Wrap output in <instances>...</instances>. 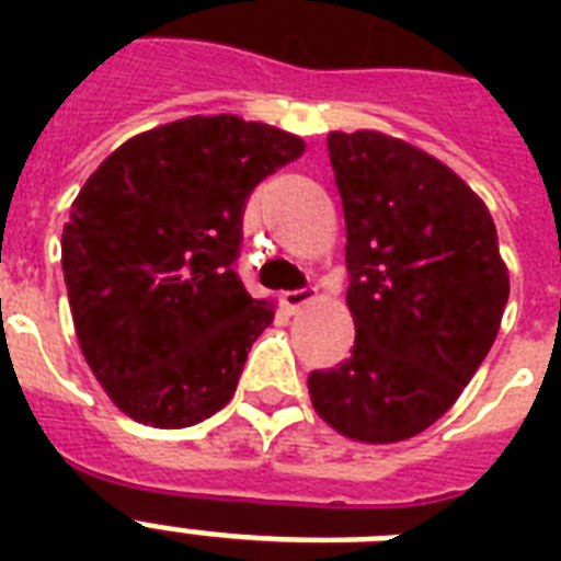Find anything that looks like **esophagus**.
I'll return each mask as SVG.
<instances>
[{
  "instance_id": "esophagus-1",
  "label": "esophagus",
  "mask_w": 561,
  "mask_h": 561,
  "mask_svg": "<svg viewBox=\"0 0 561 561\" xmlns=\"http://www.w3.org/2000/svg\"><path fill=\"white\" fill-rule=\"evenodd\" d=\"M314 294H317L314 288L285 290V294H282V306L288 308L290 314H294V311H299V308H302V306H308V302H311V299H314Z\"/></svg>"
}]
</instances>
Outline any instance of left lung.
I'll return each mask as SVG.
<instances>
[{
  "mask_svg": "<svg viewBox=\"0 0 561 561\" xmlns=\"http://www.w3.org/2000/svg\"><path fill=\"white\" fill-rule=\"evenodd\" d=\"M346 218L352 355L308 375L323 422L355 443L431 427L478 373L501 329L510 271L486 203L404 139L329 134Z\"/></svg>",
  "mask_w": 561,
  "mask_h": 561,
  "instance_id": "obj_1",
  "label": "left lung"
}]
</instances>
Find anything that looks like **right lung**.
Wrapping results in <instances>:
<instances>
[{
  "label": "right lung",
  "instance_id": "obj_1",
  "mask_svg": "<svg viewBox=\"0 0 561 561\" xmlns=\"http://www.w3.org/2000/svg\"><path fill=\"white\" fill-rule=\"evenodd\" d=\"M306 151L238 116H188L127 139L75 197L60 241L75 334L113 404L151 427L218 413L273 323L236 273L247 197Z\"/></svg>",
  "mask_w": 561,
  "mask_h": 561
}]
</instances>
